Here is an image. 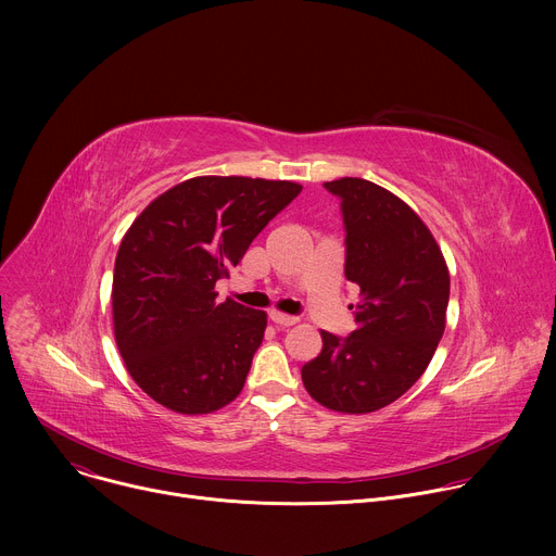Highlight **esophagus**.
I'll list each match as a JSON object with an SVG mask.
<instances>
[{
    "instance_id": "obj_1",
    "label": "esophagus",
    "mask_w": 556,
    "mask_h": 556,
    "mask_svg": "<svg viewBox=\"0 0 556 556\" xmlns=\"http://www.w3.org/2000/svg\"><path fill=\"white\" fill-rule=\"evenodd\" d=\"M270 321L275 324V326H279V328H290V326H294L299 319L296 316H290V314H283V312H270Z\"/></svg>"
}]
</instances>
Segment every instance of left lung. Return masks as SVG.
I'll return each mask as SVG.
<instances>
[{"instance_id":"obj_1","label":"left lung","mask_w":556,"mask_h":556,"mask_svg":"<svg viewBox=\"0 0 556 556\" xmlns=\"http://www.w3.org/2000/svg\"><path fill=\"white\" fill-rule=\"evenodd\" d=\"M345 277L358 286L356 330L339 339L321 330L324 350L301 367L312 399L339 414H371L425 374L444 334L448 268L420 215L391 191L339 178ZM352 307V305H350Z\"/></svg>"}]
</instances>
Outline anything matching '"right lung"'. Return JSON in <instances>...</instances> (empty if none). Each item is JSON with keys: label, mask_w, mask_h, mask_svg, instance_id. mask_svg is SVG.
Listing matches in <instances>:
<instances>
[{"label": "right lung", "mask_w": 556, "mask_h": 556, "mask_svg": "<svg viewBox=\"0 0 556 556\" xmlns=\"http://www.w3.org/2000/svg\"><path fill=\"white\" fill-rule=\"evenodd\" d=\"M301 191L290 180L198 176L127 228L112 281L114 337L134 382L176 414L202 416L244 389L266 312L217 301L264 226Z\"/></svg>", "instance_id": "right-lung-1"}]
</instances>
